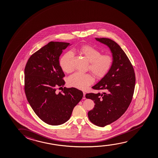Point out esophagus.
I'll list each match as a JSON object with an SVG mask.
<instances>
[{"label": "esophagus", "instance_id": "1", "mask_svg": "<svg viewBox=\"0 0 158 158\" xmlns=\"http://www.w3.org/2000/svg\"><path fill=\"white\" fill-rule=\"evenodd\" d=\"M83 94H84V96L82 97V98L85 99H86V97H85V94H86V93H85V92H83Z\"/></svg>", "mask_w": 158, "mask_h": 158}]
</instances>
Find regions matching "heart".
<instances>
[{
    "mask_svg": "<svg viewBox=\"0 0 158 158\" xmlns=\"http://www.w3.org/2000/svg\"><path fill=\"white\" fill-rule=\"evenodd\" d=\"M77 52L83 55L89 62L88 69L97 78H102L109 72L114 64V59L109 54H101L97 48L89 45L81 46L77 49L73 50V53ZM73 54L67 52L62 56L60 60V65L63 71L69 73L73 71L71 61ZM94 81V77L89 73L76 72L71 75L68 79L69 86L81 89H85Z\"/></svg>",
    "mask_w": 158,
    "mask_h": 158,
    "instance_id": "b5f03b06",
    "label": "heart"
}]
</instances>
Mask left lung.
<instances>
[{
	"label": "left lung",
	"mask_w": 158,
	"mask_h": 158,
	"mask_svg": "<svg viewBox=\"0 0 158 158\" xmlns=\"http://www.w3.org/2000/svg\"><path fill=\"white\" fill-rule=\"evenodd\" d=\"M96 40L109 47L114 59L110 71L92 87L104 92L85 95L95 103L94 109L88 112L89 121L103 127L118 119L127 110L133 98L136 79L133 65L116 42L107 38Z\"/></svg>",
	"instance_id": "1"
}]
</instances>
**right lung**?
Returning a JSON list of instances; mask_svg holds the SVG:
<instances>
[{
    "label": "right lung",
    "instance_id": "obj_1",
    "mask_svg": "<svg viewBox=\"0 0 158 158\" xmlns=\"http://www.w3.org/2000/svg\"><path fill=\"white\" fill-rule=\"evenodd\" d=\"M70 44L50 42L34 53L24 69V91L35 113L49 125L64 123L71 117L73 109L83 97L74 87H64V74L60 66L59 57ZM59 88V89H60Z\"/></svg>",
    "mask_w": 158,
    "mask_h": 158
}]
</instances>
